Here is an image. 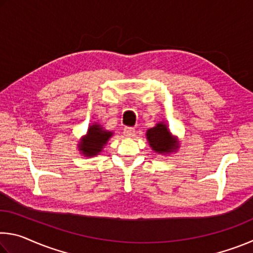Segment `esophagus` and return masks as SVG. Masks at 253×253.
Returning <instances> with one entry per match:
<instances>
[{
  "instance_id": "obj_1",
  "label": "esophagus",
  "mask_w": 253,
  "mask_h": 253,
  "mask_svg": "<svg viewBox=\"0 0 253 253\" xmlns=\"http://www.w3.org/2000/svg\"><path fill=\"white\" fill-rule=\"evenodd\" d=\"M135 128L134 127H125V129H124V135L126 137H132L135 136Z\"/></svg>"
}]
</instances>
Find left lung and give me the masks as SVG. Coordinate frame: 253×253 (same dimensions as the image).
I'll return each mask as SVG.
<instances>
[{
  "instance_id": "obj_1",
  "label": "left lung",
  "mask_w": 253,
  "mask_h": 253,
  "mask_svg": "<svg viewBox=\"0 0 253 253\" xmlns=\"http://www.w3.org/2000/svg\"><path fill=\"white\" fill-rule=\"evenodd\" d=\"M147 139L151 147L158 153L173 152V149L177 148V142L170 135L165 124L160 123L156 127L148 129Z\"/></svg>"
}]
</instances>
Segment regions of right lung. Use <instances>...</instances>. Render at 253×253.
<instances>
[{
    "label": "right lung",
    "instance_id": "add662e5",
    "mask_svg": "<svg viewBox=\"0 0 253 253\" xmlns=\"http://www.w3.org/2000/svg\"><path fill=\"white\" fill-rule=\"evenodd\" d=\"M111 135L113 132L102 129L99 125L90 126L87 136L81 140V144L79 145L80 151L87 156L97 155L101 152L102 146L108 142Z\"/></svg>",
    "mask_w": 253,
    "mask_h": 253
}]
</instances>
